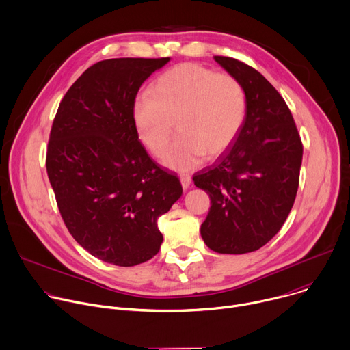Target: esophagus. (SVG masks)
Returning a JSON list of instances; mask_svg holds the SVG:
<instances>
[{
    "mask_svg": "<svg viewBox=\"0 0 350 350\" xmlns=\"http://www.w3.org/2000/svg\"><path fill=\"white\" fill-rule=\"evenodd\" d=\"M180 181H181L183 188H184V189H188L192 180H191V177H189L188 174H181V176H180Z\"/></svg>",
    "mask_w": 350,
    "mask_h": 350,
    "instance_id": "34e87169",
    "label": "esophagus"
}]
</instances>
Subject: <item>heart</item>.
I'll return each instance as SVG.
<instances>
[{
	"label": "heart",
	"mask_w": 350,
	"mask_h": 350,
	"mask_svg": "<svg viewBox=\"0 0 350 350\" xmlns=\"http://www.w3.org/2000/svg\"><path fill=\"white\" fill-rule=\"evenodd\" d=\"M247 113V98L238 78L195 63L165 72L152 92L137 94L132 108L140 142L161 155L177 121L178 137L162 155L176 172L196 169L208 157L226 151L239 136Z\"/></svg>",
	"instance_id": "obj_1"
}]
</instances>
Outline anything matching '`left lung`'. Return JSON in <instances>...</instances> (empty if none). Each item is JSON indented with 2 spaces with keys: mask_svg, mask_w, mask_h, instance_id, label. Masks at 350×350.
Wrapping results in <instances>:
<instances>
[{
  "mask_svg": "<svg viewBox=\"0 0 350 350\" xmlns=\"http://www.w3.org/2000/svg\"><path fill=\"white\" fill-rule=\"evenodd\" d=\"M214 60L243 85L247 113L234 144L193 176L211 200L200 235L215 253L245 254L267 245L290 214L302 143L286 101L262 74L232 57Z\"/></svg>",
  "mask_w": 350,
  "mask_h": 350,
  "instance_id": "obj_1",
  "label": "left lung"
}]
</instances>
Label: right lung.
<instances>
[{
	"label": "right lung",
	"mask_w": 350,
	"mask_h": 350,
	"mask_svg": "<svg viewBox=\"0 0 350 350\" xmlns=\"http://www.w3.org/2000/svg\"><path fill=\"white\" fill-rule=\"evenodd\" d=\"M170 57H121L89 67L52 125L46 172L63 221L93 257L133 267L158 254V218L183 195L142 146L132 108L143 82Z\"/></svg>",
	"instance_id": "right-lung-1"
}]
</instances>
